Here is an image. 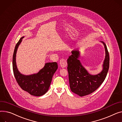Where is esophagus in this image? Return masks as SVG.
<instances>
[{"instance_id":"1","label":"esophagus","mask_w":122,"mask_h":122,"mask_svg":"<svg viewBox=\"0 0 122 122\" xmlns=\"http://www.w3.org/2000/svg\"><path fill=\"white\" fill-rule=\"evenodd\" d=\"M60 65L61 67L62 68L66 67L67 65V63L66 60L64 58H62L60 60Z\"/></svg>"}]
</instances>
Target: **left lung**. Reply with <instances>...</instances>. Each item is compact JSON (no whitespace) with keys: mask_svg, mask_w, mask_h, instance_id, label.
<instances>
[{"mask_svg":"<svg viewBox=\"0 0 122 122\" xmlns=\"http://www.w3.org/2000/svg\"><path fill=\"white\" fill-rule=\"evenodd\" d=\"M105 57L103 70L100 74L91 75L82 66L78 58L79 52L77 50L71 51L72 54L67 60L69 80L71 91L82 97L94 92L104 81L109 67V55L105 44Z\"/></svg>","mask_w":122,"mask_h":122,"instance_id":"1","label":"left lung"}]
</instances>
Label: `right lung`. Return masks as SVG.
I'll list each match as a JSON object with an SVG mask.
<instances>
[{"mask_svg":"<svg viewBox=\"0 0 122 122\" xmlns=\"http://www.w3.org/2000/svg\"><path fill=\"white\" fill-rule=\"evenodd\" d=\"M23 38V37H21L16 44L13 53V70L15 77L19 86L24 91L33 96H42L48 90L53 76L58 68L57 63H46L44 67L36 74L29 76L21 74L16 65L15 56L18 46Z\"/></svg>","mask_w":122,"mask_h":122,"instance_id":"obj_1","label":"right lung"}]
</instances>
